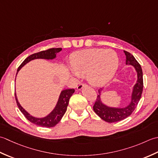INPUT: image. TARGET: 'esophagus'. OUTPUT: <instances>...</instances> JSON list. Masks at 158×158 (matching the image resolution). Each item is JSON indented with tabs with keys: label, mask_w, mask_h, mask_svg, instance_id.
<instances>
[{
	"label": "esophagus",
	"mask_w": 158,
	"mask_h": 158,
	"mask_svg": "<svg viewBox=\"0 0 158 158\" xmlns=\"http://www.w3.org/2000/svg\"><path fill=\"white\" fill-rule=\"evenodd\" d=\"M85 86H86V84L80 82V83L79 84V85H78V86H77V89H78V90H81Z\"/></svg>",
	"instance_id": "34e87169"
}]
</instances>
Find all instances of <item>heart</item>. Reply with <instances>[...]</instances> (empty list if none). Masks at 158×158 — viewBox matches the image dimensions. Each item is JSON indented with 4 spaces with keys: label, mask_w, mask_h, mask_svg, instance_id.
Wrapping results in <instances>:
<instances>
[{
    "label": "heart",
    "mask_w": 158,
    "mask_h": 158,
    "mask_svg": "<svg viewBox=\"0 0 158 158\" xmlns=\"http://www.w3.org/2000/svg\"><path fill=\"white\" fill-rule=\"evenodd\" d=\"M70 64L76 74L87 73L89 81L100 86L107 83L116 73L118 57L111 49H89L77 52L71 56Z\"/></svg>",
    "instance_id": "b5f03b06"
}]
</instances>
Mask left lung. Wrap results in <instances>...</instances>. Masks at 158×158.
<instances>
[{"label": "left lung", "mask_w": 158, "mask_h": 158, "mask_svg": "<svg viewBox=\"0 0 158 158\" xmlns=\"http://www.w3.org/2000/svg\"><path fill=\"white\" fill-rule=\"evenodd\" d=\"M124 52L126 55V65H131L135 67L138 73V80L136 84L134 86L131 102L130 105H128L125 108H115L108 107L102 104L100 100V96L99 95H98L95 104L93 105V110L102 119L108 122V123L120 121L130 116L136 109L143 93V71L140 65L132 54L125 50ZM99 93H101L100 89H99Z\"/></svg>", "instance_id": "left-lung-1"}]
</instances>
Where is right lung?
<instances>
[{"label": "right lung", "instance_id": "right-lung-1", "mask_svg": "<svg viewBox=\"0 0 158 158\" xmlns=\"http://www.w3.org/2000/svg\"><path fill=\"white\" fill-rule=\"evenodd\" d=\"M60 48H50V49L41 51L40 52L35 53L31 54L29 56H28L26 59L21 65L19 66L17 70V73L19 72L22 67H23L25 64H27L28 62H29L31 60L36 59H52L56 57V54L61 51ZM17 74V73H16ZM75 90L73 89H65L60 93V97L59 99V101L57 102V104L55 108L54 109L52 112H51L50 114H48L47 117L44 118H35L34 117H32L28 112L26 111L24 109L20 106V103L18 102V99L16 98V94L15 93V98L16 103L18 106L20 110L22 112V113L24 115V117L27 118L31 123H33L35 125H39V126L44 127H52L59 123L62 118L63 116L67 110V106L69 104V99L71 96L73 95L74 93Z\"/></svg>", "mask_w": 158, "mask_h": 158}]
</instances>
